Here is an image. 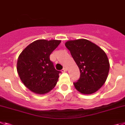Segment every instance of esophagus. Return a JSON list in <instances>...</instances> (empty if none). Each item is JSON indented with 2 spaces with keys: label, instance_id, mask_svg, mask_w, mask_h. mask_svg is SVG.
<instances>
[{
  "label": "esophagus",
  "instance_id": "esophagus-1",
  "mask_svg": "<svg viewBox=\"0 0 125 125\" xmlns=\"http://www.w3.org/2000/svg\"><path fill=\"white\" fill-rule=\"evenodd\" d=\"M67 69H66V68H63V69L62 70V72H67Z\"/></svg>",
  "mask_w": 125,
  "mask_h": 125
}]
</instances>
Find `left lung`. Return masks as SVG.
<instances>
[{
    "label": "left lung",
    "instance_id": "obj_1",
    "mask_svg": "<svg viewBox=\"0 0 125 125\" xmlns=\"http://www.w3.org/2000/svg\"><path fill=\"white\" fill-rule=\"evenodd\" d=\"M79 67L81 75L75 87L82 94H91L100 89L106 82L109 70L108 56L101 48L85 39L65 43Z\"/></svg>",
    "mask_w": 125,
    "mask_h": 125
}]
</instances>
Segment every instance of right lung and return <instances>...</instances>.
<instances>
[{
	"mask_svg": "<svg viewBox=\"0 0 125 125\" xmlns=\"http://www.w3.org/2000/svg\"><path fill=\"white\" fill-rule=\"evenodd\" d=\"M60 42L55 40H36L19 55L17 73L25 86L33 93L46 94L56 85L60 72L55 69L50 55Z\"/></svg>",
	"mask_w": 125,
	"mask_h": 125,
	"instance_id": "right-lung-1",
	"label": "right lung"
}]
</instances>
